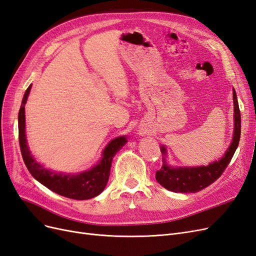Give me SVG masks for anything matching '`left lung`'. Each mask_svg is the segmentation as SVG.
I'll return each mask as SVG.
<instances>
[{"label":"left lung","mask_w":256,"mask_h":256,"mask_svg":"<svg viewBox=\"0 0 256 256\" xmlns=\"http://www.w3.org/2000/svg\"><path fill=\"white\" fill-rule=\"evenodd\" d=\"M234 100V136L233 142L228 146L224 158L218 162L210 164L208 166L188 167V168H173L168 166L164 162L160 170L156 171L155 178L158 182L168 190L173 192H198L205 187L210 186L224 173L228 164L232 160L237 149L239 139H240V110L237 102L235 90L233 89ZM162 152L166 154V148L162 146Z\"/></svg>","instance_id":"obj_1"}]
</instances>
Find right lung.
I'll return each mask as SVG.
<instances>
[{"instance_id":"right-lung-1","label":"right lung","mask_w":256,"mask_h":256,"mask_svg":"<svg viewBox=\"0 0 256 256\" xmlns=\"http://www.w3.org/2000/svg\"><path fill=\"white\" fill-rule=\"evenodd\" d=\"M32 85L28 86L24 94L22 104L19 110L18 126H19V144L21 154L26 168L38 182L44 185L52 192L70 198L74 200H87L100 194L108 182L112 160L121 148L126 144V138L124 136L112 139L103 151V158L98 164L88 171L82 172L78 176H66L62 173H54L46 170L32 158L26 138V110L24 105L26 103Z\"/></svg>"}]
</instances>
